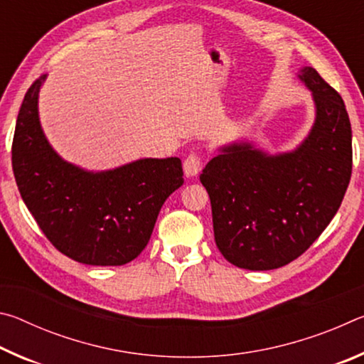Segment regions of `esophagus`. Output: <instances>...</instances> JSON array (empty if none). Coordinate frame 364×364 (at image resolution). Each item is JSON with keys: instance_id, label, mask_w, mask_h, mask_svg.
I'll return each instance as SVG.
<instances>
[{"instance_id": "1", "label": "esophagus", "mask_w": 364, "mask_h": 364, "mask_svg": "<svg viewBox=\"0 0 364 364\" xmlns=\"http://www.w3.org/2000/svg\"><path fill=\"white\" fill-rule=\"evenodd\" d=\"M202 164H204V159L199 152H191L189 156L184 159L183 162V170L186 176H196L202 170Z\"/></svg>"}]
</instances>
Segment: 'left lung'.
Instances as JSON below:
<instances>
[{
  "label": "left lung",
  "instance_id": "obj_1",
  "mask_svg": "<svg viewBox=\"0 0 364 364\" xmlns=\"http://www.w3.org/2000/svg\"><path fill=\"white\" fill-rule=\"evenodd\" d=\"M299 78L313 93L316 119L297 149L269 156L249 143L221 147L202 170L215 242L244 269H274L321 236L352 176V127L343 100L313 69Z\"/></svg>",
  "mask_w": 364,
  "mask_h": 364
}]
</instances>
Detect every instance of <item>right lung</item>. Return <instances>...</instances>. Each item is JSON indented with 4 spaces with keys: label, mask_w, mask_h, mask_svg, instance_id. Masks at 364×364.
<instances>
[{
    "label": "right lung",
    "mask_w": 364,
    "mask_h": 364,
    "mask_svg": "<svg viewBox=\"0 0 364 364\" xmlns=\"http://www.w3.org/2000/svg\"><path fill=\"white\" fill-rule=\"evenodd\" d=\"M45 78L26 93L12 139V171L22 199L60 254L97 267L132 262L149 242L164 202L184 181L181 160L141 159L100 173L65 162L40 125Z\"/></svg>",
    "instance_id": "add662e5"
}]
</instances>
